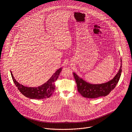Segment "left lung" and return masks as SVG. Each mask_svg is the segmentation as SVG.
Instances as JSON below:
<instances>
[{
    "instance_id": "left-lung-1",
    "label": "left lung",
    "mask_w": 132,
    "mask_h": 132,
    "mask_svg": "<svg viewBox=\"0 0 132 132\" xmlns=\"http://www.w3.org/2000/svg\"><path fill=\"white\" fill-rule=\"evenodd\" d=\"M121 62H122L121 60ZM121 68L122 64L118 72L113 78L106 83L101 84L93 85L87 82L73 72V75L77 84L78 91L82 96L87 98L94 99L108 95L114 89L120 80L122 72Z\"/></svg>"
}]
</instances>
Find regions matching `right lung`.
<instances>
[{
	"instance_id": "obj_1",
	"label": "right lung",
	"mask_w": 132,
	"mask_h": 132,
	"mask_svg": "<svg viewBox=\"0 0 132 132\" xmlns=\"http://www.w3.org/2000/svg\"><path fill=\"white\" fill-rule=\"evenodd\" d=\"M62 71V68L59 69L44 84L38 87H27L18 83L13 77L11 71L12 80L18 90L25 97L32 99H43L50 98L55 89V82L57 79Z\"/></svg>"
}]
</instances>
